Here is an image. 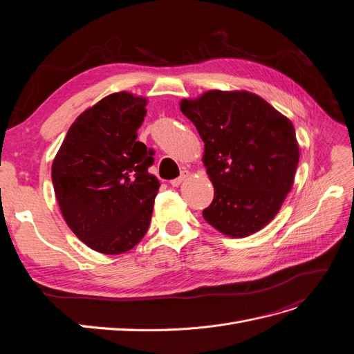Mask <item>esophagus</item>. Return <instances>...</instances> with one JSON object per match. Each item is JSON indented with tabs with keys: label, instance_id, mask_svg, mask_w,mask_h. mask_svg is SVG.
I'll list each match as a JSON object with an SVG mask.
<instances>
[{
	"label": "esophagus",
	"instance_id": "esophagus-1",
	"mask_svg": "<svg viewBox=\"0 0 354 354\" xmlns=\"http://www.w3.org/2000/svg\"><path fill=\"white\" fill-rule=\"evenodd\" d=\"M187 177H189V171H187V169H183V171H181V174H180L177 178H173V180L169 181V185L177 187V186H180L181 183H183V181H185Z\"/></svg>",
	"mask_w": 354,
	"mask_h": 354
}]
</instances>
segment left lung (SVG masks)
I'll list each match as a JSON object with an SVG mask.
<instances>
[{
  "mask_svg": "<svg viewBox=\"0 0 354 354\" xmlns=\"http://www.w3.org/2000/svg\"><path fill=\"white\" fill-rule=\"evenodd\" d=\"M180 111L205 143L214 199L203 218L230 238L263 229L294 183L299 149L292 122L248 91L212 90L183 100Z\"/></svg>",
  "mask_w": 354,
  "mask_h": 354,
  "instance_id": "obj_1",
  "label": "left lung"
}]
</instances>
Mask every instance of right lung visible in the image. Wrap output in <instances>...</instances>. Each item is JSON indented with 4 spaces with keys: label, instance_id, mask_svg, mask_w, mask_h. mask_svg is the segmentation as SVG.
<instances>
[{
    "label": "right lung",
    "instance_id": "add662e5",
    "mask_svg": "<svg viewBox=\"0 0 354 354\" xmlns=\"http://www.w3.org/2000/svg\"><path fill=\"white\" fill-rule=\"evenodd\" d=\"M146 99L115 93L81 113L53 160L51 180L71 230L102 254L130 251L152 218L153 149L137 142Z\"/></svg>",
    "mask_w": 354,
    "mask_h": 354
}]
</instances>
